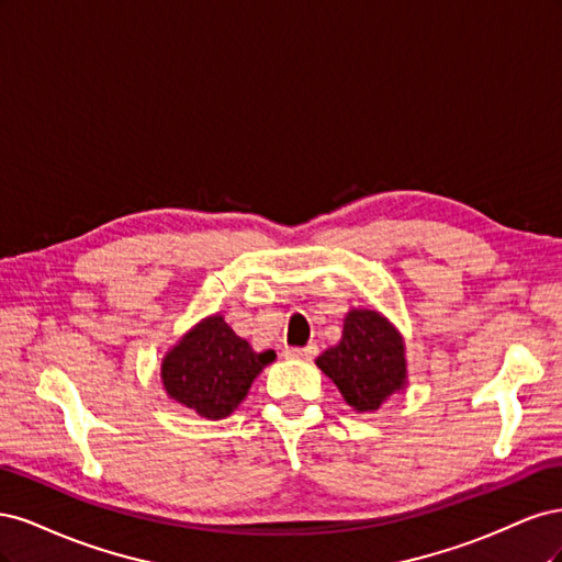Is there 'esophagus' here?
I'll return each mask as SVG.
<instances>
[{
    "label": "esophagus",
    "mask_w": 562,
    "mask_h": 562,
    "mask_svg": "<svg viewBox=\"0 0 562 562\" xmlns=\"http://www.w3.org/2000/svg\"><path fill=\"white\" fill-rule=\"evenodd\" d=\"M316 351H318L316 345H307V347H285V356H291V359H304V361L314 359Z\"/></svg>",
    "instance_id": "34e87169"
}]
</instances>
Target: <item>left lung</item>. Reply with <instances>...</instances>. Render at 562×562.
<instances>
[{
	"mask_svg": "<svg viewBox=\"0 0 562 562\" xmlns=\"http://www.w3.org/2000/svg\"><path fill=\"white\" fill-rule=\"evenodd\" d=\"M403 339L391 323L370 310H351L342 339L323 351L316 366L342 391L353 411L372 413L405 384Z\"/></svg>",
	"mask_w": 562,
	"mask_h": 562,
	"instance_id": "left-lung-1",
	"label": "left lung"
}]
</instances>
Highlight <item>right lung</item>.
Here are the masks:
<instances>
[{
  "mask_svg": "<svg viewBox=\"0 0 562 562\" xmlns=\"http://www.w3.org/2000/svg\"><path fill=\"white\" fill-rule=\"evenodd\" d=\"M274 351H252L223 316L201 321L166 353L161 380L166 394L201 417L223 419L239 405Z\"/></svg>",
  "mask_w": 562,
  "mask_h": 562,
  "instance_id": "add662e5",
  "label": "right lung"
}]
</instances>
